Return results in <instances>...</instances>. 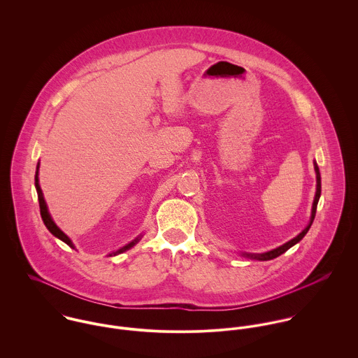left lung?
I'll return each instance as SVG.
<instances>
[{
  "instance_id": "8db88e82",
  "label": "left lung",
  "mask_w": 358,
  "mask_h": 358,
  "mask_svg": "<svg viewBox=\"0 0 358 358\" xmlns=\"http://www.w3.org/2000/svg\"><path fill=\"white\" fill-rule=\"evenodd\" d=\"M314 171H315V180H317V185H315V196H314V201H313V206H311V216H310V222L307 224L306 227L296 236L294 237L292 240H289L288 243L271 250V251H267V252H263V254H250V252H241V256L244 257H248V259H252V260H271L277 256L282 255L284 252H287L291 247H294L295 244H298L308 231L313 220H314V216H315V210H317V204H318V200H320V196H321V175H320V169H318V165L317 162L314 161Z\"/></svg>"
}]
</instances>
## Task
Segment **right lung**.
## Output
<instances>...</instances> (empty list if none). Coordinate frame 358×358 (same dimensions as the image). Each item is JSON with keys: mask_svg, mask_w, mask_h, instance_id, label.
I'll use <instances>...</instances> for the list:
<instances>
[{"mask_svg": "<svg viewBox=\"0 0 358 358\" xmlns=\"http://www.w3.org/2000/svg\"><path fill=\"white\" fill-rule=\"evenodd\" d=\"M38 171H40V162L37 164V169H36V176H34V180H36V190H37V194H38V203H40V212H41V217H43V220H44V224L47 226V229L51 231L52 234L56 237V238H59V240H62L63 243H66L70 248H76L74 247V244H73V241L69 238V236L67 234H64L59 227H57V224L53 222V219H52L51 213H50V210H48V206H47V203H45V200H44V194H43V190H41V187H40V182H38ZM142 238V236H139V237H136L135 240H132L129 244H127L125 247H122V248H120V250H117L115 252H113V254H108V256H115L118 255V254H122V252H125V251H128V250H131L134 245H136L138 243H139V240Z\"/></svg>", "mask_w": 358, "mask_h": 358, "instance_id": "1", "label": "right lung"}]
</instances>
